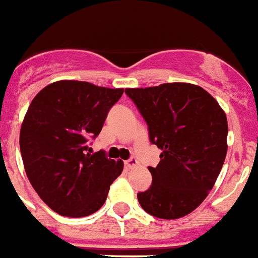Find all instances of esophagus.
Masks as SVG:
<instances>
[{
    "label": "esophagus",
    "mask_w": 258,
    "mask_h": 258,
    "mask_svg": "<svg viewBox=\"0 0 258 258\" xmlns=\"http://www.w3.org/2000/svg\"><path fill=\"white\" fill-rule=\"evenodd\" d=\"M137 165H138V160L134 157L129 158L127 161H125V167H127V169H133V167H136Z\"/></svg>",
    "instance_id": "34e87169"
}]
</instances>
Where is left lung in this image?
<instances>
[{
	"label": "left lung",
	"instance_id": "8db88e82",
	"mask_svg": "<svg viewBox=\"0 0 258 258\" xmlns=\"http://www.w3.org/2000/svg\"><path fill=\"white\" fill-rule=\"evenodd\" d=\"M148 125L150 141L162 151L148 167L152 185L138 193L142 209L174 220L195 211L214 186L225 161L228 121L214 97L190 83L126 88Z\"/></svg>",
	"mask_w": 258,
	"mask_h": 258
}]
</instances>
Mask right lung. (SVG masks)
Here are the masks:
<instances>
[{
	"mask_svg": "<svg viewBox=\"0 0 258 258\" xmlns=\"http://www.w3.org/2000/svg\"><path fill=\"white\" fill-rule=\"evenodd\" d=\"M124 93L88 82L58 80L33 98L20 129V152L30 184L61 216L84 217L102 207L124 162L91 155L107 112Z\"/></svg>",
	"mask_w": 258,
	"mask_h": 258,
	"instance_id": "add662e5",
	"label": "right lung"
}]
</instances>
